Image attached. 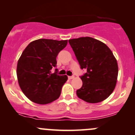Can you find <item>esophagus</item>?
<instances>
[{
	"instance_id": "esophagus-1",
	"label": "esophagus",
	"mask_w": 135,
	"mask_h": 135,
	"mask_svg": "<svg viewBox=\"0 0 135 135\" xmlns=\"http://www.w3.org/2000/svg\"><path fill=\"white\" fill-rule=\"evenodd\" d=\"M68 78H69V79H72L74 78V75H72V76H69Z\"/></svg>"
}]
</instances>
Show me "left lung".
Wrapping results in <instances>:
<instances>
[{
	"label": "left lung",
	"instance_id": "left-lung-1",
	"mask_svg": "<svg viewBox=\"0 0 135 135\" xmlns=\"http://www.w3.org/2000/svg\"><path fill=\"white\" fill-rule=\"evenodd\" d=\"M69 42L86 72L80 76L83 86L77 97L91 103L101 102L112 94L117 83L118 65L109 47L95 38L86 37L70 39Z\"/></svg>",
	"mask_w": 135,
	"mask_h": 135
}]
</instances>
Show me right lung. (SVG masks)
Here are the masks:
<instances>
[{
	"label": "right lung",
	"mask_w": 135,
	"mask_h": 135,
	"mask_svg": "<svg viewBox=\"0 0 135 135\" xmlns=\"http://www.w3.org/2000/svg\"><path fill=\"white\" fill-rule=\"evenodd\" d=\"M67 40L40 39L27 46L17 65V77L20 87L29 100L38 104H47L57 100L62 86L68 79L66 75H59L56 57L66 47Z\"/></svg>",
	"instance_id": "right-lung-1"
}]
</instances>
